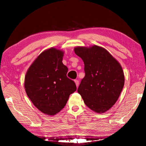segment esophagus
<instances>
[{
	"mask_svg": "<svg viewBox=\"0 0 146 146\" xmlns=\"http://www.w3.org/2000/svg\"><path fill=\"white\" fill-rule=\"evenodd\" d=\"M75 84L76 86V87H78V85H79V81L78 80H75Z\"/></svg>",
	"mask_w": 146,
	"mask_h": 146,
	"instance_id": "34e87169",
	"label": "esophagus"
}]
</instances>
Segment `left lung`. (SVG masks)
Instances as JSON below:
<instances>
[{"label": "left lung", "mask_w": 146, "mask_h": 146, "mask_svg": "<svg viewBox=\"0 0 146 146\" xmlns=\"http://www.w3.org/2000/svg\"><path fill=\"white\" fill-rule=\"evenodd\" d=\"M74 51L84 63L85 76L78 93L93 111H107L117 102L124 85L120 63L106 49L98 46H78Z\"/></svg>", "instance_id": "left-lung-1"}]
</instances>
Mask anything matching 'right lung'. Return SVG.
Segmentation results:
<instances>
[{"mask_svg": "<svg viewBox=\"0 0 146 146\" xmlns=\"http://www.w3.org/2000/svg\"><path fill=\"white\" fill-rule=\"evenodd\" d=\"M64 52L51 48L41 53L26 74L24 88L33 105L48 115H55L66 106L76 90L74 81L67 76Z\"/></svg>", "mask_w": 146, "mask_h": 146, "instance_id": "obj_1", "label": "right lung"}]
</instances>
